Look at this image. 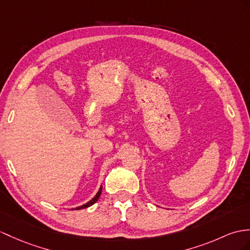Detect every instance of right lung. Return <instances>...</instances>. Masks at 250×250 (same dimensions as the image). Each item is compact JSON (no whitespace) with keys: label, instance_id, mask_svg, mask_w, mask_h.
Returning a JSON list of instances; mask_svg holds the SVG:
<instances>
[{"label":"right lung","instance_id":"right-lung-1","mask_svg":"<svg viewBox=\"0 0 250 250\" xmlns=\"http://www.w3.org/2000/svg\"><path fill=\"white\" fill-rule=\"evenodd\" d=\"M102 188H103V187L101 186V188H100V190H99V192L96 193V195L91 199V200H89L88 203H86L84 205H82V206H79V207H76V208H73L72 210H81V209H86V208H89V207H91L92 205H94L97 200H99V198H100V196H101V194H102Z\"/></svg>","mask_w":250,"mask_h":250}]
</instances>
